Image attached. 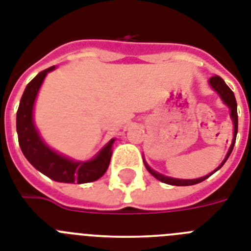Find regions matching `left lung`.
<instances>
[{"instance_id": "left-lung-1", "label": "left lung", "mask_w": 251, "mask_h": 251, "mask_svg": "<svg viewBox=\"0 0 251 251\" xmlns=\"http://www.w3.org/2000/svg\"><path fill=\"white\" fill-rule=\"evenodd\" d=\"M208 83H209L210 88H212V89H213L214 92H216V93L220 96V98L223 100V103H225V104H226V106L229 108V117H231V120H232V124H233L232 143H231V145H229L228 151H227L226 157H225V159L222 161V163H221V165L218 166V167H217L216 170L212 172V174H208L207 176H203V177L193 178V180H185V178H175V177H170V176H165V175L159 174V172L154 171V170H153L151 167H149V165L147 163V161H145V159H143V161H144L145 167H147V170L149 171V174H151V176H154L157 180L162 181V182H165V184L175 185V186H190V185L199 184V182H201V181L207 180L210 175H213L214 172L218 171V170H220V168L225 165V162L228 159L229 154H231V151H232L233 145H235V142H236V135H237V103H236V100H235V94H233L232 90L229 89L228 86H227V84L223 81L222 77L217 76V75L216 76L210 77Z\"/></svg>"}]
</instances>
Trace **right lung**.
<instances>
[{
    "label": "right lung",
    "mask_w": 251,
    "mask_h": 251,
    "mask_svg": "<svg viewBox=\"0 0 251 251\" xmlns=\"http://www.w3.org/2000/svg\"><path fill=\"white\" fill-rule=\"evenodd\" d=\"M54 69L56 66L41 71L25 88L16 113L19 145L29 163L50 180L66 184L92 182L106 174L116 139H111L88 161H75L56 151L44 142L34 124V104L44 77Z\"/></svg>",
    "instance_id": "obj_1"
}]
</instances>
